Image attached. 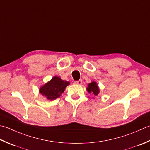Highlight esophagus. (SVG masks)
<instances>
[{"label": "esophagus", "instance_id": "obj_1", "mask_svg": "<svg viewBox=\"0 0 150 150\" xmlns=\"http://www.w3.org/2000/svg\"><path fill=\"white\" fill-rule=\"evenodd\" d=\"M74 83L75 84H78V85H81L82 84V83H83V81H82V80H79V81H76L74 82Z\"/></svg>", "mask_w": 150, "mask_h": 150}]
</instances>
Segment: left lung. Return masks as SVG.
<instances>
[{
  "label": "left lung",
  "instance_id": "1",
  "mask_svg": "<svg viewBox=\"0 0 150 150\" xmlns=\"http://www.w3.org/2000/svg\"><path fill=\"white\" fill-rule=\"evenodd\" d=\"M87 90L89 93H93L95 96H98L99 93L98 86L96 82H92V83H90L88 86Z\"/></svg>",
  "mask_w": 150,
  "mask_h": 150
}]
</instances>
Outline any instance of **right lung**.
Here are the masks:
<instances>
[{
	"mask_svg": "<svg viewBox=\"0 0 150 150\" xmlns=\"http://www.w3.org/2000/svg\"><path fill=\"white\" fill-rule=\"evenodd\" d=\"M69 84V83L63 81L58 77H54L51 81L46 83L40 89V92L45 96L49 100L59 98L60 96L65 90L66 87Z\"/></svg>",
	"mask_w": 150,
	"mask_h": 150,
	"instance_id": "right-lung-1",
	"label": "right lung"
}]
</instances>
